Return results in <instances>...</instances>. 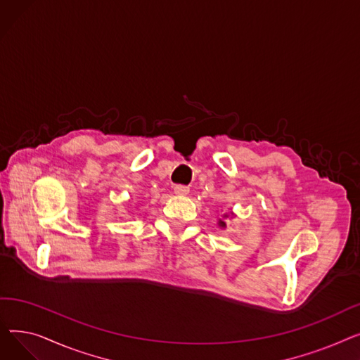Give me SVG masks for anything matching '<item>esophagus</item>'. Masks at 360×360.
<instances>
[{
	"label": "esophagus",
	"instance_id": "esophagus-1",
	"mask_svg": "<svg viewBox=\"0 0 360 360\" xmlns=\"http://www.w3.org/2000/svg\"><path fill=\"white\" fill-rule=\"evenodd\" d=\"M174 191H175V194H178V195H186L188 193H190V188H188L186 185H175Z\"/></svg>",
	"mask_w": 360,
	"mask_h": 360
}]
</instances>
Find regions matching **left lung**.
<instances>
[{"label":"left lung","instance_id":"1","mask_svg":"<svg viewBox=\"0 0 360 360\" xmlns=\"http://www.w3.org/2000/svg\"><path fill=\"white\" fill-rule=\"evenodd\" d=\"M224 217H226V214H224ZM219 224H220V226H221V228H224V226H226V223H224V221H221V220H220V221H219Z\"/></svg>","mask_w":360,"mask_h":360}]
</instances>
